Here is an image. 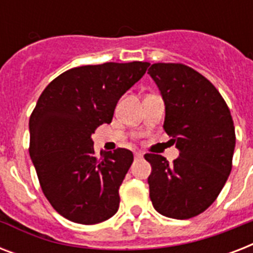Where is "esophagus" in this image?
<instances>
[{"label":"esophagus","mask_w":253,"mask_h":253,"mask_svg":"<svg viewBox=\"0 0 253 253\" xmlns=\"http://www.w3.org/2000/svg\"><path fill=\"white\" fill-rule=\"evenodd\" d=\"M135 159H142L143 158V154L142 152H135Z\"/></svg>","instance_id":"34e87169"}]
</instances>
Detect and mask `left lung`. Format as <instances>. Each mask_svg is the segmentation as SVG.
I'll return each instance as SVG.
<instances>
[{"mask_svg":"<svg viewBox=\"0 0 253 253\" xmlns=\"http://www.w3.org/2000/svg\"><path fill=\"white\" fill-rule=\"evenodd\" d=\"M166 103L164 130L180 156L172 164L146 154L155 210L174 219L204 212L219 196L232 168L235 126L214 85L188 65L156 63L148 69Z\"/></svg>","mask_w":253,"mask_h":253,"instance_id":"left-lung-1","label":"left lung"}]
</instances>
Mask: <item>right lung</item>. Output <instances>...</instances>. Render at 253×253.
I'll return each mask as SVG.
<instances>
[{"label": "right lung", "mask_w": 253, "mask_h": 253, "mask_svg": "<svg viewBox=\"0 0 253 253\" xmlns=\"http://www.w3.org/2000/svg\"><path fill=\"white\" fill-rule=\"evenodd\" d=\"M150 63H103L65 71L30 117L29 152L43 194L60 215L95 224L118 211L119 186L134 162L126 148L94 154L91 134L111 122L118 99Z\"/></svg>", "instance_id": "obj_1"}]
</instances>
